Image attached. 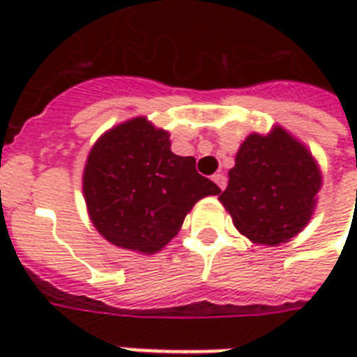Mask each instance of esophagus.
Returning a JSON list of instances; mask_svg holds the SVG:
<instances>
[{
  "mask_svg": "<svg viewBox=\"0 0 357 357\" xmlns=\"http://www.w3.org/2000/svg\"><path fill=\"white\" fill-rule=\"evenodd\" d=\"M212 179H214V183L224 191L225 185H227V178H225V174H214V178Z\"/></svg>",
  "mask_w": 357,
  "mask_h": 357,
  "instance_id": "obj_1",
  "label": "esophagus"
}]
</instances>
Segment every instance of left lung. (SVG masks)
<instances>
[{
  "mask_svg": "<svg viewBox=\"0 0 357 357\" xmlns=\"http://www.w3.org/2000/svg\"><path fill=\"white\" fill-rule=\"evenodd\" d=\"M323 178L310 149L281 126L250 133L235 155L220 202L255 245L294 239L314 216Z\"/></svg>",
  "mask_w": 357,
  "mask_h": 357,
  "instance_id": "1",
  "label": "left lung"
}]
</instances>
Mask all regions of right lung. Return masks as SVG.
<instances>
[{
    "label": "right lung",
    "mask_w": 357,
    "mask_h": 357,
    "mask_svg": "<svg viewBox=\"0 0 357 357\" xmlns=\"http://www.w3.org/2000/svg\"><path fill=\"white\" fill-rule=\"evenodd\" d=\"M170 147V133L145 116L110 128L93 143L82 189L91 224L110 245L156 255L197 202L220 193L195 170L193 156Z\"/></svg>",
    "instance_id": "1"
}]
</instances>
